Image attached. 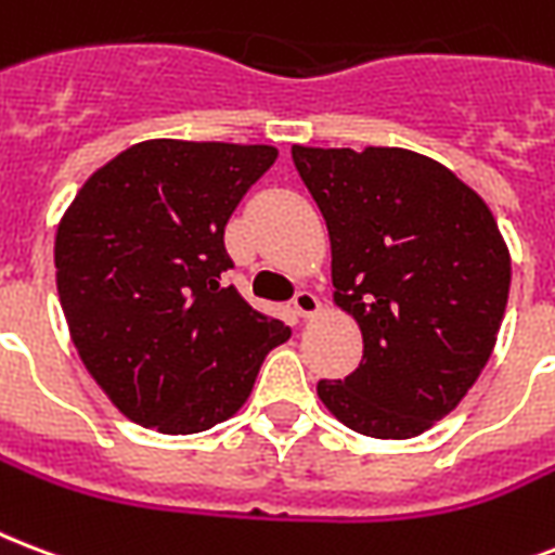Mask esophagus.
I'll list each match as a JSON object with an SVG mask.
<instances>
[{
	"instance_id": "obj_1",
	"label": "esophagus",
	"mask_w": 555,
	"mask_h": 555,
	"mask_svg": "<svg viewBox=\"0 0 555 555\" xmlns=\"http://www.w3.org/2000/svg\"><path fill=\"white\" fill-rule=\"evenodd\" d=\"M294 311L299 317H314L320 311V299L311 291H296L294 294Z\"/></svg>"
}]
</instances>
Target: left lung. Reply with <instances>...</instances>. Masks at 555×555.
<instances>
[{
    "instance_id": "left-lung-1",
    "label": "left lung",
    "mask_w": 555,
    "mask_h": 555,
    "mask_svg": "<svg viewBox=\"0 0 555 555\" xmlns=\"http://www.w3.org/2000/svg\"><path fill=\"white\" fill-rule=\"evenodd\" d=\"M332 238L334 302L361 366L317 392L344 425L410 439L448 416L494 349L509 253L492 211L446 165L404 147H291Z\"/></svg>"
}]
</instances>
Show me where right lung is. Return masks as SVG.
<instances>
[{
  "label": "right lung",
  "mask_w": 555,
  "mask_h": 555,
  "mask_svg": "<svg viewBox=\"0 0 555 555\" xmlns=\"http://www.w3.org/2000/svg\"><path fill=\"white\" fill-rule=\"evenodd\" d=\"M279 151L151 139L83 183L54 268L72 340L127 418L197 434L247 401L264 354L291 337L221 276L223 232Z\"/></svg>",
  "instance_id": "right-lung-1"
}]
</instances>
